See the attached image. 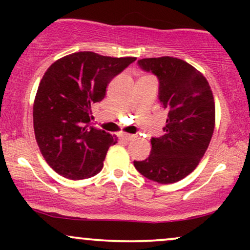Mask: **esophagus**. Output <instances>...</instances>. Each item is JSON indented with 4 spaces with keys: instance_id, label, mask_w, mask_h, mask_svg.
<instances>
[{
    "instance_id": "obj_1",
    "label": "esophagus",
    "mask_w": 250,
    "mask_h": 250,
    "mask_svg": "<svg viewBox=\"0 0 250 250\" xmlns=\"http://www.w3.org/2000/svg\"><path fill=\"white\" fill-rule=\"evenodd\" d=\"M120 140H122V141H125V142H129V141H131V140L134 139V135H130V134H121L120 135Z\"/></svg>"
}]
</instances>
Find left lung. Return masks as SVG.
<instances>
[{
    "label": "left lung",
    "instance_id": "obj_1",
    "mask_svg": "<svg viewBox=\"0 0 250 250\" xmlns=\"http://www.w3.org/2000/svg\"><path fill=\"white\" fill-rule=\"evenodd\" d=\"M160 82L159 100L168 110L165 135L153 137L148 159L135 168L157 183L185 179L199 166L215 128V102L202 73L183 60L163 56L137 61Z\"/></svg>",
    "mask_w": 250,
    "mask_h": 250
}]
</instances>
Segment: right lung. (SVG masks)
<instances>
[{
  "instance_id": "add662e5",
  "label": "right lung",
  "mask_w": 250,
  "mask_h": 250,
  "mask_svg": "<svg viewBox=\"0 0 250 250\" xmlns=\"http://www.w3.org/2000/svg\"><path fill=\"white\" fill-rule=\"evenodd\" d=\"M135 60L79 51L45 71L34 101V131L42 156L57 174L82 180L101 171L117 137L91 127V104L102 101L111 80Z\"/></svg>"
}]
</instances>
